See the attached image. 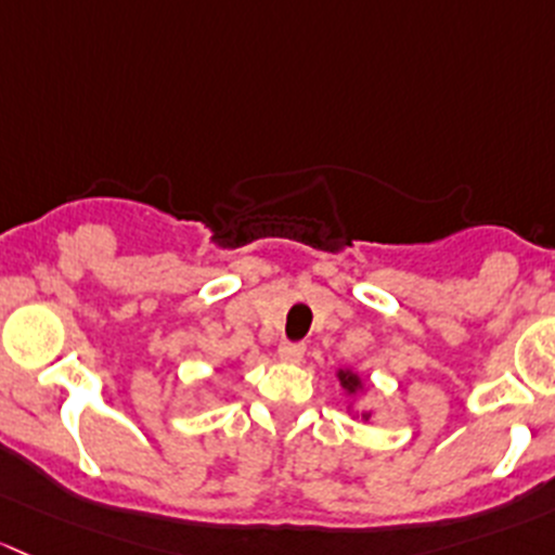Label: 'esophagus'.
<instances>
[{
    "label": "esophagus",
    "mask_w": 555,
    "mask_h": 555,
    "mask_svg": "<svg viewBox=\"0 0 555 555\" xmlns=\"http://www.w3.org/2000/svg\"><path fill=\"white\" fill-rule=\"evenodd\" d=\"M278 356L280 361L285 363H301V358H305V345H299V341H283V345L278 347Z\"/></svg>",
    "instance_id": "34e87169"
}]
</instances>
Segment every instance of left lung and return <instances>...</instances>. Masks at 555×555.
<instances>
[{
	"label": "left lung",
	"instance_id": "obj_1",
	"mask_svg": "<svg viewBox=\"0 0 555 555\" xmlns=\"http://www.w3.org/2000/svg\"><path fill=\"white\" fill-rule=\"evenodd\" d=\"M336 379H339V387H341V390H345V396L350 398V403H347V414H350L352 420L369 422L371 416H374V411H371V409H358V401H361V396H365V392H369V385H365L361 371L336 369Z\"/></svg>",
	"mask_w": 555,
	"mask_h": 555
}]
</instances>
